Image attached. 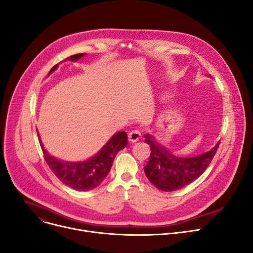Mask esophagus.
Listing matches in <instances>:
<instances>
[{
    "mask_svg": "<svg viewBox=\"0 0 253 253\" xmlns=\"http://www.w3.org/2000/svg\"><path fill=\"white\" fill-rule=\"evenodd\" d=\"M141 135H142L141 130L139 128H134L131 131H129V133H128V140L130 142L134 143V142H137V141H139L141 139Z\"/></svg>",
    "mask_w": 253,
    "mask_h": 253,
    "instance_id": "obj_1",
    "label": "esophagus"
}]
</instances>
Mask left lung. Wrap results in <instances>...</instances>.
Segmentation results:
<instances>
[{
  "label": "left lung",
  "instance_id": "obj_1",
  "mask_svg": "<svg viewBox=\"0 0 253 253\" xmlns=\"http://www.w3.org/2000/svg\"><path fill=\"white\" fill-rule=\"evenodd\" d=\"M145 141L151 148L145 173L153 185L163 191H174L182 188L199 178L209 167L219 148L220 142L211 151L192 158L173 156L149 134Z\"/></svg>",
  "mask_w": 253,
  "mask_h": 253
}]
</instances>
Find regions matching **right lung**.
I'll return each mask as SVG.
<instances>
[{"mask_svg":"<svg viewBox=\"0 0 253 253\" xmlns=\"http://www.w3.org/2000/svg\"><path fill=\"white\" fill-rule=\"evenodd\" d=\"M83 55L84 53H77L67 57L66 60L75 62ZM59 64L51 68L49 74L57 68ZM40 144L46 164L64 184L76 190H91L98 186L107 176L116 154L126 146L127 137L125 131L116 132L93 158L78 163L63 162L51 157L43 148L41 140Z\"/></svg>","mask_w":253,"mask_h":253,"instance_id":"1","label":"right lung"}]
</instances>
